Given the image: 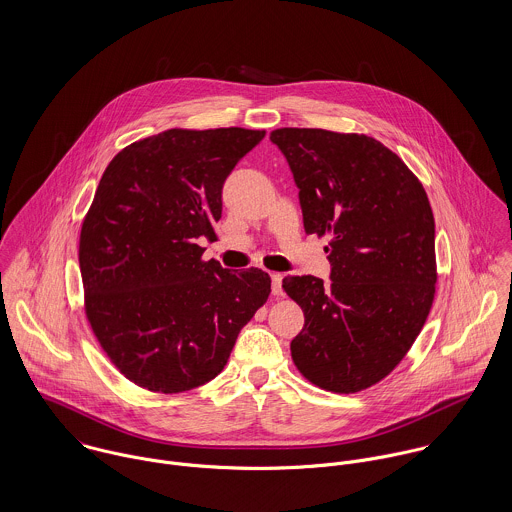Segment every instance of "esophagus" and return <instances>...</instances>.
<instances>
[{"mask_svg":"<svg viewBox=\"0 0 512 512\" xmlns=\"http://www.w3.org/2000/svg\"><path fill=\"white\" fill-rule=\"evenodd\" d=\"M272 276V292H274V295H284V290H282V280H284V276L282 274H270Z\"/></svg>","mask_w":512,"mask_h":512,"instance_id":"34e87169","label":"esophagus"}]
</instances>
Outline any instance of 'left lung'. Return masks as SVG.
Returning a JSON list of instances; mask_svg holds the SVG:
<instances>
[{
    "label": "left lung",
    "instance_id": "1",
    "mask_svg": "<svg viewBox=\"0 0 512 512\" xmlns=\"http://www.w3.org/2000/svg\"><path fill=\"white\" fill-rule=\"evenodd\" d=\"M307 234L329 236L331 282L288 276L305 315L297 370L349 394L382 380L420 335L436 293V222L418 177L365 134L280 128Z\"/></svg>",
    "mask_w": 512,
    "mask_h": 512
}]
</instances>
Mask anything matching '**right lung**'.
Here are the masks:
<instances>
[{
  "instance_id": "right-lung-1",
  "label": "right lung",
  "mask_w": 512,
  "mask_h": 512,
  "mask_svg": "<svg viewBox=\"0 0 512 512\" xmlns=\"http://www.w3.org/2000/svg\"><path fill=\"white\" fill-rule=\"evenodd\" d=\"M264 130H167L122 149L82 222L78 262L90 327L138 386L173 394L213 380L270 295L258 268L203 262L222 185Z\"/></svg>"
}]
</instances>
